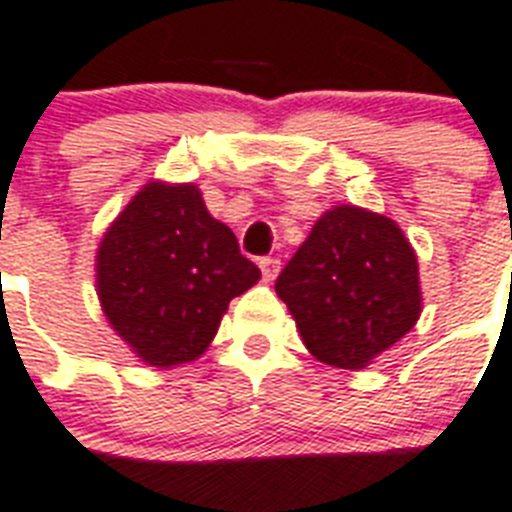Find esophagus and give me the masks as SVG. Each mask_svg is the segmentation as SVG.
I'll list each match as a JSON object with an SVG mask.
<instances>
[{"label":"esophagus","instance_id":"esophagus-1","mask_svg":"<svg viewBox=\"0 0 512 512\" xmlns=\"http://www.w3.org/2000/svg\"><path fill=\"white\" fill-rule=\"evenodd\" d=\"M279 268H282L279 257H260V271H263L265 282H273L279 276Z\"/></svg>","mask_w":512,"mask_h":512}]
</instances>
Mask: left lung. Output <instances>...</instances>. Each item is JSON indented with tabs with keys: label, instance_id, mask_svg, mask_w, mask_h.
Segmentation results:
<instances>
[{
	"label": "left lung",
	"instance_id": "8db88e82",
	"mask_svg": "<svg viewBox=\"0 0 512 512\" xmlns=\"http://www.w3.org/2000/svg\"><path fill=\"white\" fill-rule=\"evenodd\" d=\"M276 295L319 362L362 370L419 322V263L395 220L341 204L284 265Z\"/></svg>",
	"mask_w": 512,
	"mask_h": 512
}]
</instances>
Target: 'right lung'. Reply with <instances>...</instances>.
Returning <instances> with one entry per match:
<instances>
[{"instance_id":"add662e5","label":"right lung","mask_w":512,"mask_h":512,"mask_svg":"<svg viewBox=\"0 0 512 512\" xmlns=\"http://www.w3.org/2000/svg\"><path fill=\"white\" fill-rule=\"evenodd\" d=\"M225 222L195 185L147 182L96 252V292L109 325L152 368L198 360L228 303L257 284Z\"/></svg>"}]
</instances>
